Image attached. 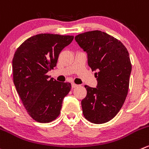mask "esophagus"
Instances as JSON below:
<instances>
[{
    "label": "esophagus",
    "mask_w": 149,
    "mask_h": 149,
    "mask_svg": "<svg viewBox=\"0 0 149 149\" xmlns=\"http://www.w3.org/2000/svg\"><path fill=\"white\" fill-rule=\"evenodd\" d=\"M71 86H72V88H76L78 86V85L77 84H74V83H73L71 84Z\"/></svg>",
    "instance_id": "esophagus-1"
}]
</instances>
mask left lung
I'll list each match as a JSON object with an SVG mask.
<instances>
[{"label": "left lung", "mask_w": 149, "mask_h": 149, "mask_svg": "<svg viewBox=\"0 0 149 149\" xmlns=\"http://www.w3.org/2000/svg\"><path fill=\"white\" fill-rule=\"evenodd\" d=\"M75 40L87 53L88 65L97 78V85H85L86 96L81 100L85 119L103 124L115 117L128 93L132 70L127 49L123 44L100 30L86 32Z\"/></svg>", "instance_id": "1"}]
</instances>
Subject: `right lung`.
I'll return each mask as SVG.
<instances>
[{
    "label": "right lung",
    "instance_id": "right-lung-1",
    "mask_svg": "<svg viewBox=\"0 0 149 149\" xmlns=\"http://www.w3.org/2000/svg\"><path fill=\"white\" fill-rule=\"evenodd\" d=\"M73 36L41 33L24 41L12 60L13 80L28 114L36 122L48 123L60 113L71 84L47 74L57 65L59 54L73 40Z\"/></svg>",
    "mask_w": 149,
    "mask_h": 149
}]
</instances>
